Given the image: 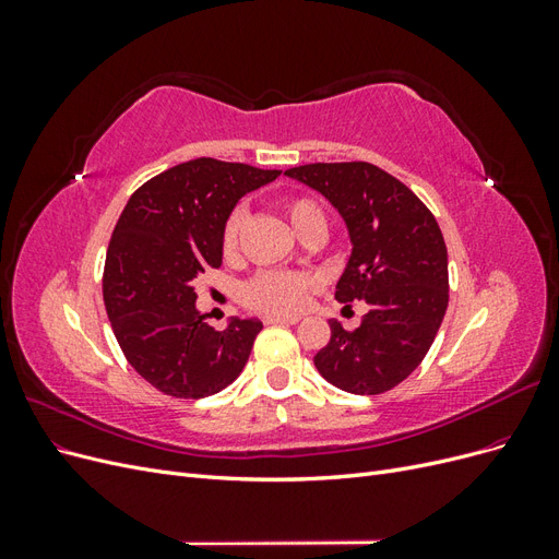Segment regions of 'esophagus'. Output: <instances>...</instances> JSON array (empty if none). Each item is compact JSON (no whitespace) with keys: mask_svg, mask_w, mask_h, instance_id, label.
I'll return each instance as SVG.
<instances>
[{"mask_svg":"<svg viewBox=\"0 0 559 559\" xmlns=\"http://www.w3.org/2000/svg\"><path fill=\"white\" fill-rule=\"evenodd\" d=\"M300 317L296 314H265L263 321L265 324H296Z\"/></svg>","mask_w":559,"mask_h":559,"instance_id":"esophagus-1","label":"esophagus"}]
</instances>
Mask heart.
Returning <instances> with one entry per match:
<instances>
[{"mask_svg":"<svg viewBox=\"0 0 559 559\" xmlns=\"http://www.w3.org/2000/svg\"><path fill=\"white\" fill-rule=\"evenodd\" d=\"M284 212L289 216L292 226L296 233L306 226L312 216H321L319 207L314 202L306 198H289L284 200ZM245 222V212L235 210L224 228V251L233 253L238 249L240 240V228ZM312 289V280L308 275H296V273H282V270H265L259 273L247 286H245V302L257 310L265 312H296L306 306L308 294Z\"/></svg>","mask_w":559,"mask_h":559,"instance_id":"1","label":"heart"}]
</instances>
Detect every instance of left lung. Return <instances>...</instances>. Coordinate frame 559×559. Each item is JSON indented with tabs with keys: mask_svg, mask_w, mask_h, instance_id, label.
Instances as JSON below:
<instances>
[{
	"mask_svg": "<svg viewBox=\"0 0 559 559\" xmlns=\"http://www.w3.org/2000/svg\"><path fill=\"white\" fill-rule=\"evenodd\" d=\"M324 195L343 216L352 253L335 300H364L357 331L329 319L314 357L326 382L382 394L427 357L448 310V249L433 214L408 186L370 163H312L284 173Z\"/></svg>",
	"mask_w": 559,
	"mask_h": 559,
	"instance_id": "left-lung-1",
	"label": "left lung"
}]
</instances>
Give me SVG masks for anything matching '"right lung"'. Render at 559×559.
I'll list each match as a JSON object with an SVG mask.
<instances>
[{"mask_svg":"<svg viewBox=\"0 0 559 559\" xmlns=\"http://www.w3.org/2000/svg\"><path fill=\"white\" fill-rule=\"evenodd\" d=\"M280 175L195 158L130 195L107 249L105 308L130 366L163 394L205 399L242 373L263 324L230 317L214 331L195 308V280L222 265L240 198Z\"/></svg>","mask_w":559,"mask_h":559,"instance_id":"obj_1","label":"right lung"}]
</instances>
